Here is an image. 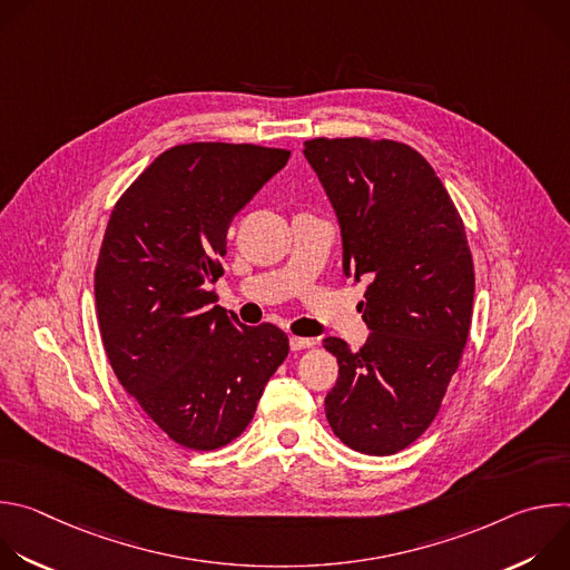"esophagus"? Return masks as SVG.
<instances>
[{"label": "esophagus", "mask_w": 570, "mask_h": 570, "mask_svg": "<svg viewBox=\"0 0 570 570\" xmlns=\"http://www.w3.org/2000/svg\"><path fill=\"white\" fill-rule=\"evenodd\" d=\"M313 338H299V336H291V341H288V345H291V350L293 352H299V350H306V347H313Z\"/></svg>", "instance_id": "obj_1"}]
</instances>
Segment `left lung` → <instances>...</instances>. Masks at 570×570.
<instances>
[{
  "mask_svg": "<svg viewBox=\"0 0 570 570\" xmlns=\"http://www.w3.org/2000/svg\"><path fill=\"white\" fill-rule=\"evenodd\" d=\"M304 157L338 216L343 273L372 282L365 345L324 338L338 358L324 413L350 449L392 455L431 426L466 345L475 277L464 225L433 167L401 141L317 137Z\"/></svg>",
  "mask_w": 570,
  "mask_h": 570,
  "instance_id": "1",
  "label": "left lung"
}]
</instances>
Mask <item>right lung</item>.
<instances>
[{
  "instance_id": "1",
  "label": "right lung",
  "mask_w": 570,
  "mask_h": 570,
  "mask_svg": "<svg viewBox=\"0 0 570 570\" xmlns=\"http://www.w3.org/2000/svg\"><path fill=\"white\" fill-rule=\"evenodd\" d=\"M291 150L194 141L153 159L117 200L95 271L101 341L124 390L176 444L214 451L253 422L288 356L271 322L216 302L227 227Z\"/></svg>"
}]
</instances>
